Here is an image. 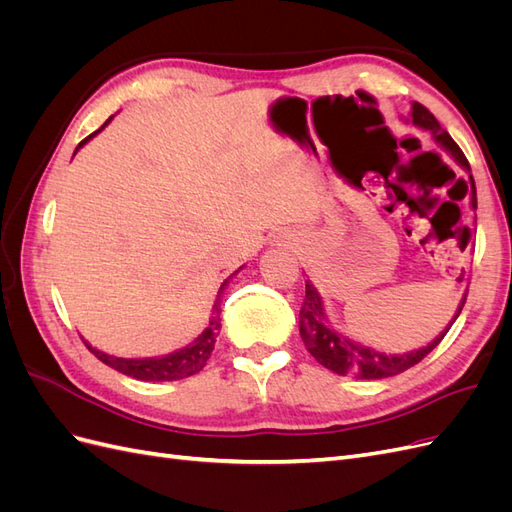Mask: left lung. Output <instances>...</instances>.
I'll return each mask as SVG.
<instances>
[{"label":"left lung","mask_w":512,"mask_h":512,"mask_svg":"<svg viewBox=\"0 0 512 512\" xmlns=\"http://www.w3.org/2000/svg\"><path fill=\"white\" fill-rule=\"evenodd\" d=\"M408 121H412V126H416V128L427 130L433 138H436V143H440L448 153H451V156L463 168L470 170V164H468L466 156H463V151L453 141L451 134H448L440 126V121L429 113V108H425L418 102H412V111H410ZM468 188H470V198H472V209H476V185H474L472 175H470ZM466 297H468V292H466ZM466 297H463L453 322L461 314ZM451 324H448V327L436 339H433L429 346H425L421 350L406 352V354H386V352H378L374 348H367L359 342H352V339L331 329L327 314H324V305H322L320 294L312 286V282H305V299H303L301 314H299V331H301L303 344L309 350V354H312L320 365L335 371V374L354 376L361 380H380V378L397 376V374H401V371H406V369L414 367L416 363H421L425 356L442 342L448 329H451Z\"/></svg>","instance_id":"8db88e82"}]
</instances>
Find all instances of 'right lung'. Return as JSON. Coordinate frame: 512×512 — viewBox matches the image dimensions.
<instances>
[{"instance_id": "obj_1", "label": "right lung", "mask_w": 512, "mask_h": 512, "mask_svg": "<svg viewBox=\"0 0 512 512\" xmlns=\"http://www.w3.org/2000/svg\"><path fill=\"white\" fill-rule=\"evenodd\" d=\"M111 119L113 117H108L104 121V126ZM100 130H96L94 134H89L85 141L79 143V147H76V149H81L89 141V138H94ZM226 284H228V280L218 290V299H215V305H213V316L209 320V327L203 333H200L190 346H185L177 352H170L166 356H153V359H119V356H111V354H104L96 348H91L87 342H85V346L89 348V352H94L104 365L113 367V369L119 371V374H126V376L136 378V380L166 382V380L190 378V376L198 374V371L207 365L209 356L213 352V346H215V339H218V335H220V327H222V324H220V314H222L220 297H222V290H224Z\"/></svg>"}]
</instances>
